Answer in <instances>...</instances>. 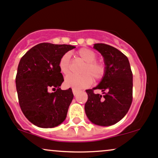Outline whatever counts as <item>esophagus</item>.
I'll return each instance as SVG.
<instances>
[{
	"label": "esophagus",
	"mask_w": 158,
	"mask_h": 158,
	"mask_svg": "<svg viewBox=\"0 0 158 158\" xmlns=\"http://www.w3.org/2000/svg\"><path fill=\"white\" fill-rule=\"evenodd\" d=\"M72 92H73V94H74V95H77V93H79V91H78V90H77V89H72Z\"/></svg>",
	"instance_id": "34e87169"
}]
</instances>
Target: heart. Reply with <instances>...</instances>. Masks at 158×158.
I'll use <instances>...</instances> for the list:
<instances>
[{"mask_svg": "<svg viewBox=\"0 0 158 158\" xmlns=\"http://www.w3.org/2000/svg\"><path fill=\"white\" fill-rule=\"evenodd\" d=\"M77 55L85 62L81 69V74H69L65 78V84L74 89H81L89 86L95 81L102 79L105 74V66L103 63L96 61L97 54L91 49L81 48L77 51ZM60 71L63 74H68L71 71V54L65 53L61 56L58 63Z\"/></svg>", "mask_w": 158, "mask_h": 158, "instance_id": "obj_1", "label": "heart"}]
</instances>
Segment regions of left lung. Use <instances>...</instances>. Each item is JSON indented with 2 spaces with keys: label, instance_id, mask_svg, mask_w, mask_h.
Segmentation results:
<instances>
[{
  "label": "left lung",
  "instance_id": "8db88e82",
  "mask_svg": "<svg viewBox=\"0 0 158 158\" xmlns=\"http://www.w3.org/2000/svg\"><path fill=\"white\" fill-rule=\"evenodd\" d=\"M94 48L104 56L105 74L95 88L86 89L85 112L95 125L110 126L117 123L130 109L133 100V74L128 59L116 48L97 43ZM102 89L104 96L94 93Z\"/></svg>",
  "mask_w": 158,
  "mask_h": 158
}]
</instances>
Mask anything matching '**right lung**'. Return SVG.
Returning a JSON list of instances; mask_svg holds the SVG:
<instances>
[{"label": "right lung", "mask_w": 158, "mask_h": 158, "mask_svg": "<svg viewBox=\"0 0 158 158\" xmlns=\"http://www.w3.org/2000/svg\"><path fill=\"white\" fill-rule=\"evenodd\" d=\"M74 48L43 42L30 49L20 60L15 77L19 103L33 125L54 127L65 119L74 95L71 88H60L64 79L58 63L63 54ZM51 89L56 92L50 93Z\"/></svg>", "instance_id": "1"}]
</instances>
